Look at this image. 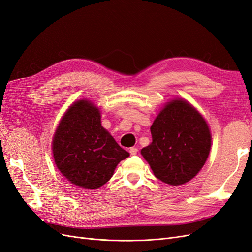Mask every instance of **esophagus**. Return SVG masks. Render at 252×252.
Segmentation results:
<instances>
[{
  "mask_svg": "<svg viewBox=\"0 0 252 252\" xmlns=\"http://www.w3.org/2000/svg\"><path fill=\"white\" fill-rule=\"evenodd\" d=\"M137 148H130L129 149V153H130V155H136L137 154Z\"/></svg>",
  "mask_w": 252,
  "mask_h": 252,
  "instance_id": "obj_1",
  "label": "esophagus"
}]
</instances>
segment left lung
Here are the masks:
<instances>
[{
    "instance_id": "1",
    "label": "left lung",
    "mask_w": 252,
    "mask_h": 252,
    "mask_svg": "<svg viewBox=\"0 0 252 252\" xmlns=\"http://www.w3.org/2000/svg\"><path fill=\"white\" fill-rule=\"evenodd\" d=\"M152 143L141 153L155 177L171 186L184 185L202 169L212 136L202 116L185 100L169 102L151 128Z\"/></svg>"
}]
</instances>
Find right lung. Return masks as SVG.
<instances>
[{
	"label": "right lung",
	"mask_w": 252,
	"mask_h": 252,
	"mask_svg": "<svg viewBox=\"0 0 252 252\" xmlns=\"http://www.w3.org/2000/svg\"><path fill=\"white\" fill-rule=\"evenodd\" d=\"M53 156L59 171L73 185L98 189L129 153L102 127L99 109L80 100L67 109L56 129Z\"/></svg>",
	"instance_id": "1"
}]
</instances>
